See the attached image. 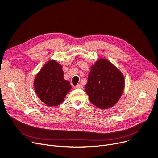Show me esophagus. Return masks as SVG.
Masks as SVG:
<instances>
[{
    "label": "esophagus",
    "mask_w": 158,
    "mask_h": 158,
    "mask_svg": "<svg viewBox=\"0 0 158 158\" xmlns=\"http://www.w3.org/2000/svg\"><path fill=\"white\" fill-rule=\"evenodd\" d=\"M74 88L75 89H83V86H82V85L78 84V85H76V86L74 87Z\"/></svg>",
    "instance_id": "obj_1"
}]
</instances>
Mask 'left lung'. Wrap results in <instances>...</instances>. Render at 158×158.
Listing matches in <instances>:
<instances>
[{
	"label": "left lung",
	"mask_w": 158,
	"mask_h": 158,
	"mask_svg": "<svg viewBox=\"0 0 158 158\" xmlns=\"http://www.w3.org/2000/svg\"><path fill=\"white\" fill-rule=\"evenodd\" d=\"M124 88V76L108 60L99 59L91 66L85 91L95 106L103 109L112 107L121 98Z\"/></svg>",
	"instance_id": "obj_1"
}]
</instances>
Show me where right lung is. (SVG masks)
Listing matches in <instances>:
<instances>
[{"label": "right lung", "mask_w": 158, "mask_h": 158, "mask_svg": "<svg viewBox=\"0 0 158 158\" xmlns=\"http://www.w3.org/2000/svg\"><path fill=\"white\" fill-rule=\"evenodd\" d=\"M71 88L69 81L64 79L62 66L54 60L47 62L34 80L38 98L50 107L57 106L63 102Z\"/></svg>", "instance_id": "1"}]
</instances>
